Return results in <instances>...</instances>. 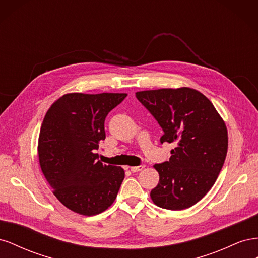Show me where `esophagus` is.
<instances>
[{"mask_svg":"<svg viewBox=\"0 0 258 258\" xmlns=\"http://www.w3.org/2000/svg\"><path fill=\"white\" fill-rule=\"evenodd\" d=\"M144 165H140V166H137V167H130V170L132 171V172H139V171H142L144 169Z\"/></svg>","mask_w":258,"mask_h":258,"instance_id":"1","label":"esophagus"}]
</instances>
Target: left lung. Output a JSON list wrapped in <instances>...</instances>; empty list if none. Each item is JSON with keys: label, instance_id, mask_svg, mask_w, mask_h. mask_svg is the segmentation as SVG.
Wrapping results in <instances>:
<instances>
[{"label": "left lung", "instance_id": "left-lung-1", "mask_svg": "<svg viewBox=\"0 0 258 258\" xmlns=\"http://www.w3.org/2000/svg\"><path fill=\"white\" fill-rule=\"evenodd\" d=\"M162 128L161 143H175L169 161L156 163L159 183L151 191L156 206L184 210L212 188L228 148L227 128L211 101L191 88L136 93Z\"/></svg>", "mask_w": 258, "mask_h": 258}]
</instances>
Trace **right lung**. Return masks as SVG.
Masks as SVG:
<instances>
[{"mask_svg": "<svg viewBox=\"0 0 258 258\" xmlns=\"http://www.w3.org/2000/svg\"><path fill=\"white\" fill-rule=\"evenodd\" d=\"M127 93H68L46 113L38 139V158L53 195L82 215L103 212L116 199L122 168L98 160L107 114Z\"/></svg>", "mask_w": 258, "mask_h": 258, "instance_id": "1", "label": "right lung"}]
</instances>
